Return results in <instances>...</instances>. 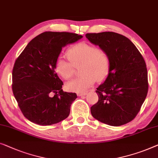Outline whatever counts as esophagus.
<instances>
[{
	"label": "esophagus",
	"instance_id": "34e87169",
	"mask_svg": "<svg viewBox=\"0 0 158 158\" xmlns=\"http://www.w3.org/2000/svg\"><path fill=\"white\" fill-rule=\"evenodd\" d=\"M87 94H88V93H87V92H83V93H77V95H78V96H83V95H85Z\"/></svg>",
	"mask_w": 158,
	"mask_h": 158
}]
</instances>
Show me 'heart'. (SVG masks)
Masks as SVG:
<instances>
[{"label":"heart","mask_w":158,"mask_h":158,"mask_svg":"<svg viewBox=\"0 0 158 158\" xmlns=\"http://www.w3.org/2000/svg\"><path fill=\"white\" fill-rule=\"evenodd\" d=\"M68 60L59 56L56 61L55 70L62 78L68 80L73 75V65L81 63V76L66 85L68 90L83 93L93 85L95 80L101 81L107 77L110 68V57L106 50L94 45L79 43L67 51Z\"/></svg>","instance_id":"heart-1"}]
</instances>
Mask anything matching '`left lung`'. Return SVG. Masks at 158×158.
Instances as JSON below:
<instances>
[{"label":"left lung","instance_id":"obj_1","mask_svg":"<svg viewBox=\"0 0 158 158\" xmlns=\"http://www.w3.org/2000/svg\"><path fill=\"white\" fill-rule=\"evenodd\" d=\"M85 37L110 57L108 75L95 90L98 101L90 107L91 114L111 126L126 124L138 115L148 94L145 60L135 45L119 33H87Z\"/></svg>","mask_w":158,"mask_h":158}]
</instances>
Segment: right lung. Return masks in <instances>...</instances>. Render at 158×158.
Wrapping results in <instances>:
<instances>
[{
  "label": "right lung",
  "mask_w": 158,
  "mask_h": 158,
  "mask_svg": "<svg viewBox=\"0 0 158 158\" xmlns=\"http://www.w3.org/2000/svg\"><path fill=\"white\" fill-rule=\"evenodd\" d=\"M83 36L68 32H44L30 41L12 72V90L22 113L35 124L51 125L68 117L75 93L64 92L55 70L62 48Z\"/></svg>",
  "instance_id": "add662e5"
}]
</instances>
